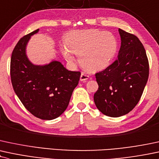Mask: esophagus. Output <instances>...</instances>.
<instances>
[{
  "label": "esophagus",
  "mask_w": 159,
  "mask_h": 159,
  "mask_svg": "<svg viewBox=\"0 0 159 159\" xmlns=\"http://www.w3.org/2000/svg\"><path fill=\"white\" fill-rule=\"evenodd\" d=\"M88 78H89V75L87 74H85L84 72H82L81 74V77H80V81L86 82L88 80Z\"/></svg>",
  "instance_id": "obj_1"
}]
</instances>
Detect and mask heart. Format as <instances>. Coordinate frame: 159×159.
<instances>
[{"label":"heart","instance_id":"b5f03b06","mask_svg":"<svg viewBox=\"0 0 159 159\" xmlns=\"http://www.w3.org/2000/svg\"><path fill=\"white\" fill-rule=\"evenodd\" d=\"M66 48L79 56L80 64L85 70L97 72L110 64L118 49L115 36L109 32L99 30H81L69 33L65 38ZM65 57L73 62L74 57L64 50Z\"/></svg>","mask_w":159,"mask_h":159}]
</instances>
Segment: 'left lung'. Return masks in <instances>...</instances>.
I'll use <instances>...</instances> for the list:
<instances>
[{
	"instance_id": "left-lung-1",
	"label": "left lung",
	"mask_w": 159,
	"mask_h": 159,
	"mask_svg": "<svg viewBox=\"0 0 159 159\" xmlns=\"http://www.w3.org/2000/svg\"><path fill=\"white\" fill-rule=\"evenodd\" d=\"M121 47L116 60L95 74L98 89L94 94L96 107L105 116L127 114L140 100L149 76L144 46L136 36L118 29Z\"/></svg>"
}]
</instances>
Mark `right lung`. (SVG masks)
<instances>
[{"label": "right lung", "mask_w": 159, "mask_h": 159, "mask_svg": "<svg viewBox=\"0 0 159 159\" xmlns=\"http://www.w3.org/2000/svg\"><path fill=\"white\" fill-rule=\"evenodd\" d=\"M39 29L19 40L13 49L10 64L14 91L29 112L43 120L59 117L67 108L81 72L69 71L60 61L32 64L26 55L31 36Z\"/></svg>", "instance_id": "obj_1"}]
</instances>
